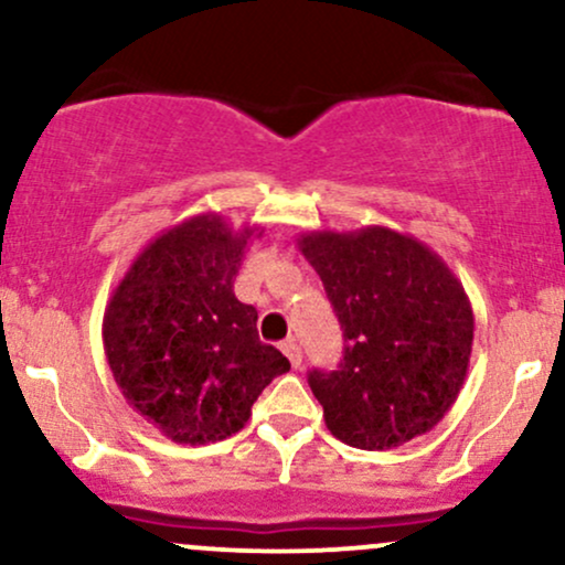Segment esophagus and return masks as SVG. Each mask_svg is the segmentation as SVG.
Segmentation results:
<instances>
[{
  "label": "esophagus",
  "instance_id": "1",
  "mask_svg": "<svg viewBox=\"0 0 565 565\" xmlns=\"http://www.w3.org/2000/svg\"><path fill=\"white\" fill-rule=\"evenodd\" d=\"M281 350H284V353H287V359H289V364H291V366H295V369H300V366H302V348L297 345L295 340H287V342H284Z\"/></svg>",
  "mask_w": 565,
  "mask_h": 565
}]
</instances>
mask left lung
I'll use <instances>...</instances> for the list:
<instances>
[{
	"label": "left lung",
	"mask_w": 565,
	"mask_h": 565,
	"mask_svg": "<svg viewBox=\"0 0 565 565\" xmlns=\"http://www.w3.org/2000/svg\"><path fill=\"white\" fill-rule=\"evenodd\" d=\"M340 319L345 353L310 372L329 433L385 451L425 436L468 377L472 305L430 246L406 233L310 231L297 238Z\"/></svg>",
	"instance_id": "1"
}]
</instances>
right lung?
Masks as SVG:
<instances>
[{
  "mask_svg": "<svg viewBox=\"0 0 565 565\" xmlns=\"http://www.w3.org/2000/svg\"><path fill=\"white\" fill-rule=\"evenodd\" d=\"M260 225L217 212L159 233L135 257L103 316V348L127 404L174 444L238 433L287 355L257 337V310L233 295Z\"/></svg>",
  "mask_w": 565,
  "mask_h": 565,
  "instance_id": "obj_1",
  "label": "right lung"
}]
</instances>
